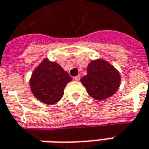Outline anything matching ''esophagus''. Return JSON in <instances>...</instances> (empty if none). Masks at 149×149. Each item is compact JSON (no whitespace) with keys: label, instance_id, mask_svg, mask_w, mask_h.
I'll use <instances>...</instances> for the list:
<instances>
[{"label":"esophagus","instance_id":"esophagus-1","mask_svg":"<svg viewBox=\"0 0 149 149\" xmlns=\"http://www.w3.org/2000/svg\"><path fill=\"white\" fill-rule=\"evenodd\" d=\"M74 79L75 80V81H79V79H80V75H77L74 78Z\"/></svg>","mask_w":149,"mask_h":149}]
</instances>
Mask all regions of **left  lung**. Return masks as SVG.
I'll use <instances>...</instances> for the list:
<instances>
[{
    "label": "left lung",
    "mask_w": 149,
    "mask_h": 149,
    "mask_svg": "<svg viewBox=\"0 0 149 149\" xmlns=\"http://www.w3.org/2000/svg\"><path fill=\"white\" fill-rule=\"evenodd\" d=\"M86 75L81 79L88 93L97 100H103L114 94L120 85V74L109 63L102 60L91 61Z\"/></svg>",
    "instance_id": "1"
}]
</instances>
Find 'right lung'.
I'll return each mask as SVG.
<instances>
[{
	"instance_id": "add662e5",
	"label": "right lung",
	"mask_w": 149,
	"mask_h": 149,
	"mask_svg": "<svg viewBox=\"0 0 149 149\" xmlns=\"http://www.w3.org/2000/svg\"><path fill=\"white\" fill-rule=\"evenodd\" d=\"M72 78L57 63L45 59L32 74L31 90L42 102L54 104L64 94V88Z\"/></svg>"
}]
</instances>
